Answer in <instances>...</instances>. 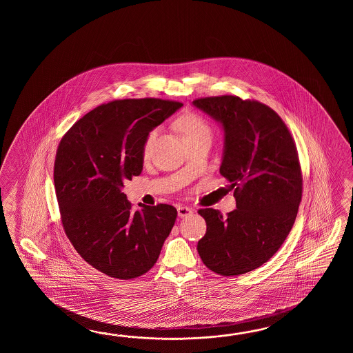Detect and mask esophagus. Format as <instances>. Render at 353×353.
Wrapping results in <instances>:
<instances>
[{"instance_id":"1","label":"esophagus","mask_w":353,"mask_h":353,"mask_svg":"<svg viewBox=\"0 0 353 353\" xmlns=\"http://www.w3.org/2000/svg\"><path fill=\"white\" fill-rule=\"evenodd\" d=\"M193 213V210L192 208H189V207H185V205H179L178 207V216L180 218L188 217V216H190Z\"/></svg>"}]
</instances>
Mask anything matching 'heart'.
Masks as SVG:
<instances>
[{
	"instance_id": "1",
	"label": "heart",
	"mask_w": 353,
	"mask_h": 353,
	"mask_svg": "<svg viewBox=\"0 0 353 353\" xmlns=\"http://www.w3.org/2000/svg\"><path fill=\"white\" fill-rule=\"evenodd\" d=\"M176 128L181 132L185 143L198 140V139H212V128L208 121L198 113L189 112L180 116L176 120ZM158 128H154L145 137L143 149H141L143 160L150 158L154 143L158 137Z\"/></svg>"
}]
</instances>
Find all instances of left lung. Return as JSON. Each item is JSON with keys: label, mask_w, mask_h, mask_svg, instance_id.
<instances>
[{"label": "left lung", "mask_w": 353, "mask_h": 353, "mask_svg": "<svg viewBox=\"0 0 353 353\" xmlns=\"http://www.w3.org/2000/svg\"><path fill=\"white\" fill-rule=\"evenodd\" d=\"M193 105L223 126L219 173L237 207L227 217L213 208L198 210L207 232L196 250L218 275H242L268 263L293 228L303 193L296 145L278 113L255 99L216 96Z\"/></svg>", "instance_id": "8db88e82"}]
</instances>
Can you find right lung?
<instances>
[{
  "instance_id": "add662e5",
  "label": "right lung",
  "mask_w": 353,
  "mask_h": 353,
  "mask_svg": "<svg viewBox=\"0 0 353 353\" xmlns=\"http://www.w3.org/2000/svg\"><path fill=\"white\" fill-rule=\"evenodd\" d=\"M181 105L114 99L84 114L60 140L54 185L61 225L83 260L110 278L130 280L150 270L175 223L173 205L132 210L121 188L141 174L146 135Z\"/></svg>"
}]
</instances>
